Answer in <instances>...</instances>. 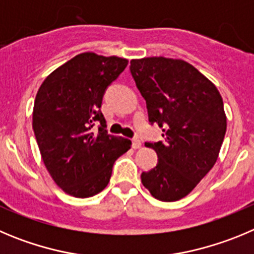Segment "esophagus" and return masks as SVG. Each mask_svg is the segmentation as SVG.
I'll return each mask as SVG.
<instances>
[{"instance_id":"34e87169","label":"esophagus","mask_w":254,"mask_h":254,"mask_svg":"<svg viewBox=\"0 0 254 254\" xmlns=\"http://www.w3.org/2000/svg\"><path fill=\"white\" fill-rule=\"evenodd\" d=\"M141 146H142V143H141V141H139L138 138L132 139V147H133L134 150H137V148H141Z\"/></svg>"}]
</instances>
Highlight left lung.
<instances>
[{"mask_svg":"<svg viewBox=\"0 0 254 254\" xmlns=\"http://www.w3.org/2000/svg\"><path fill=\"white\" fill-rule=\"evenodd\" d=\"M131 74L146 101L148 121L165 142H146L159 162L141 181L153 197L176 201L192 191L215 165L227 131L219 90L191 64L164 57L131 60Z\"/></svg>","mask_w":254,"mask_h":254,"instance_id":"8db88e82","label":"left lung"}]
</instances>
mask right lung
I'll return each instance as SVG.
<instances>
[{
    "label": "right lung",
    "mask_w": 254,
    "mask_h": 254,
    "mask_svg": "<svg viewBox=\"0 0 254 254\" xmlns=\"http://www.w3.org/2000/svg\"><path fill=\"white\" fill-rule=\"evenodd\" d=\"M128 60L83 53L46 76L37 90L32 128L41 157L63 191L89 197L108 185L116 160L129 139L108 134L101 112L106 89ZM100 126L98 132L91 127Z\"/></svg>",
    "instance_id": "right-lung-1"
}]
</instances>
